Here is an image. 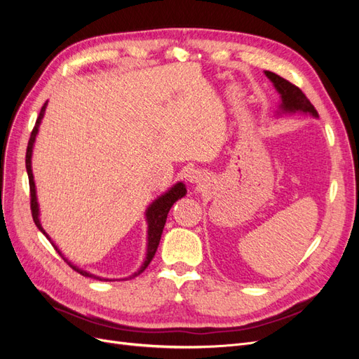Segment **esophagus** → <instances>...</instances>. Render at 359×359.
Masks as SVG:
<instances>
[{
	"mask_svg": "<svg viewBox=\"0 0 359 359\" xmlns=\"http://www.w3.org/2000/svg\"><path fill=\"white\" fill-rule=\"evenodd\" d=\"M202 180H203L202 172H199V170L190 172V175H189V181H190V182H193V184H201Z\"/></svg>",
	"mask_w": 359,
	"mask_h": 359,
	"instance_id": "34e87169",
	"label": "esophagus"
}]
</instances>
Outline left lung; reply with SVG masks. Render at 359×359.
<instances>
[{
	"label": "left lung",
	"mask_w": 359,
	"mask_h": 359,
	"mask_svg": "<svg viewBox=\"0 0 359 359\" xmlns=\"http://www.w3.org/2000/svg\"><path fill=\"white\" fill-rule=\"evenodd\" d=\"M265 74L268 76V79L274 83L276 90L281 97V112H304L313 116H318V111L314 109V106L310 103L306 94H304L297 85L290 83L289 81L283 79L281 76L273 72H265Z\"/></svg>",
	"instance_id": "1"
}]
</instances>
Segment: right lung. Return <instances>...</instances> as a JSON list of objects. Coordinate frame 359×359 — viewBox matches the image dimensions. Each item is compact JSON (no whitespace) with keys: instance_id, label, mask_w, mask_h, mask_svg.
<instances>
[{"instance_id":"right-lung-1","label":"right lung","mask_w":359,"mask_h":359,"mask_svg":"<svg viewBox=\"0 0 359 359\" xmlns=\"http://www.w3.org/2000/svg\"><path fill=\"white\" fill-rule=\"evenodd\" d=\"M46 104L48 102L43 104L41 111L37 116V121H36V126L34 128H32L31 132V136H29V140H28V147H27V156H25V166H27V173H28V181H29V198H31V214H32V220H34L36 226L39 227V231L45 235L48 240L50 241V244L53 245V248L57 250V252L62 256V253L60 252V248L52 243V240L49 238V235L45 232V229H43V226L40 223V219H39V203H37V194H36V184H34V177H32V169H31V156H32V147H34V142H36V136L39 133V126L41 123L43 119V115H45V111H46ZM186 186H184L182 182H177L175 186H173L170 190H168L165 194H161V196H158L153 203H151L148 206V210L145 212L147 215V223H148V244H147V257L144 260L142 266H140L135 274H132L127 278H133L136 276H139L140 273H144L145 268L149 265L151 260H153L156 252H157V247H158V243H160V238H161V233H163V227H165V223H166V219H168V214H169V210L172 208V205L175 203L178 199H181L182 196H186ZM62 259L66 260V262L76 271V273H79L81 276L83 277H91V278H95V280H103V281H114L115 278H103V277H99V276H94L91 273H88V271H83L78 266L72 265V262H69V260L62 256ZM127 278H123V280H127Z\"/></svg>"}]
</instances>
